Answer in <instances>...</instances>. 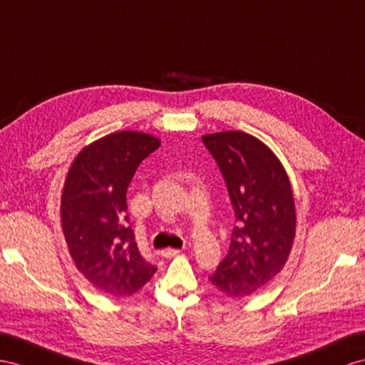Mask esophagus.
<instances>
[{
  "label": "esophagus",
  "instance_id": "34e87169",
  "mask_svg": "<svg viewBox=\"0 0 365 365\" xmlns=\"http://www.w3.org/2000/svg\"><path fill=\"white\" fill-rule=\"evenodd\" d=\"M180 255V250H165V251H162V256L163 257H175V256H179Z\"/></svg>",
  "mask_w": 365,
  "mask_h": 365
}]
</instances>
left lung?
Masks as SVG:
<instances>
[{"instance_id": "left-lung-1", "label": "left lung", "mask_w": 365, "mask_h": 365, "mask_svg": "<svg viewBox=\"0 0 365 365\" xmlns=\"http://www.w3.org/2000/svg\"><path fill=\"white\" fill-rule=\"evenodd\" d=\"M223 174L237 227L227 257L210 276L230 297H247L282 272L296 235V205L282 162L257 137L242 130L205 134Z\"/></svg>"}]
</instances>
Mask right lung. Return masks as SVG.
<instances>
[{
  "label": "right lung",
  "mask_w": 365,
  "mask_h": 365,
  "mask_svg": "<svg viewBox=\"0 0 365 365\" xmlns=\"http://www.w3.org/2000/svg\"><path fill=\"white\" fill-rule=\"evenodd\" d=\"M160 143L138 130L108 134L81 148L64 179L60 219L69 255L81 276L105 294H134L157 272L140 255L128 225L126 190Z\"/></svg>",
  "instance_id": "obj_1"
}]
</instances>
